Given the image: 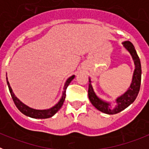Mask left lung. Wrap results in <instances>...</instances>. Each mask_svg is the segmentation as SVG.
<instances>
[{
    "mask_svg": "<svg viewBox=\"0 0 149 149\" xmlns=\"http://www.w3.org/2000/svg\"><path fill=\"white\" fill-rule=\"evenodd\" d=\"M122 45H123L124 48L128 51L132 56L134 65H135V69H134V74H133L131 86L125 93L116 99V105L114 108H111L110 103L103 101L98 98L93 89L92 84H91L92 81H91L90 78L89 79V89H88V95H89V101L97 110L102 113H104L110 114V115L118 113L119 112L127 108L129 105H131L137 97L139 89H140V84H141V63H140V60L136 54L134 45L129 41L124 42H122Z\"/></svg>",
    "mask_w": 149,
    "mask_h": 149,
    "instance_id": "1",
    "label": "left lung"
}]
</instances>
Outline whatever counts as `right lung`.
I'll return each instance as SVG.
<instances>
[{
  "label": "right lung",
  "mask_w": 149,
  "mask_h": 149,
  "mask_svg": "<svg viewBox=\"0 0 149 149\" xmlns=\"http://www.w3.org/2000/svg\"><path fill=\"white\" fill-rule=\"evenodd\" d=\"M74 78V75L71 76L70 77H68L67 79V81H65V85H64V87H63V95H62V97L60 98V100L59 101V102L56 104V105L51 107L50 109H47V110H36V109H33L29 107L28 106L25 105L24 104H23L20 100L17 98L16 96L15 95V94L13 93V89H12L11 86L10 85V83L7 80V77H6V82H7L8 87H9V90H10V95L12 96V98H13L14 103H15V106H16L17 108L20 110V112H22V113L24 114L25 116L29 117H31V118H33V119H48L50 117H52L56 112L58 111L61 107L63 106V102L65 101V90H66V88L68 87V86L69 85V84L71 83V81Z\"/></svg>",
  "instance_id": "right-lung-1"
}]
</instances>
